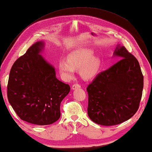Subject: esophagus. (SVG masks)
Returning <instances> with one entry per match:
<instances>
[{
  "label": "esophagus",
  "instance_id": "obj_1",
  "mask_svg": "<svg viewBox=\"0 0 152 152\" xmlns=\"http://www.w3.org/2000/svg\"><path fill=\"white\" fill-rule=\"evenodd\" d=\"M81 88V86H80L79 83H74V84L72 85V89H78Z\"/></svg>",
  "mask_w": 152,
  "mask_h": 152
}]
</instances>
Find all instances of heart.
<instances>
[{
	"label": "heart",
	"instance_id": "heart-1",
	"mask_svg": "<svg viewBox=\"0 0 152 152\" xmlns=\"http://www.w3.org/2000/svg\"><path fill=\"white\" fill-rule=\"evenodd\" d=\"M91 50L74 51L68 56V60L60 59L58 66L60 72L65 79L72 78L75 69H80V73L83 78L89 79L97 72L101 64L99 57L93 56Z\"/></svg>",
	"mask_w": 152,
	"mask_h": 152
}]
</instances>
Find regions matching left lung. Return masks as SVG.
I'll use <instances>...</instances> for the list:
<instances>
[{
	"mask_svg": "<svg viewBox=\"0 0 152 152\" xmlns=\"http://www.w3.org/2000/svg\"><path fill=\"white\" fill-rule=\"evenodd\" d=\"M114 54L121 59L87 88L88 115L101 125H118L133 117L142 95L144 77L136 57L124 46L116 48Z\"/></svg>",
	"mask_w": 152,
	"mask_h": 152,
	"instance_id": "1",
	"label": "left lung"
}]
</instances>
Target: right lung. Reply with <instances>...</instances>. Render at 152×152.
<instances>
[{"label":"right lung","mask_w":152,"mask_h":152,"mask_svg":"<svg viewBox=\"0 0 152 152\" xmlns=\"http://www.w3.org/2000/svg\"><path fill=\"white\" fill-rule=\"evenodd\" d=\"M43 47V42H37L15 61L7 86L8 101L17 115L38 125L52 124L59 119L61 102L70 90L39 54Z\"/></svg>","instance_id":"add662e5"}]
</instances>
